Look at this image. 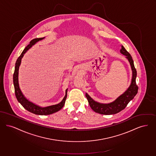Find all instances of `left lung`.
<instances>
[{
	"label": "left lung",
	"mask_w": 156,
	"mask_h": 156,
	"mask_svg": "<svg viewBox=\"0 0 156 156\" xmlns=\"http://www.w3.org/2000/svg\"><path fill=\"white\" fill-rule=\"evenodd\" d=\"M120 52L122 55H125L126 58L129 61L131 69L132 71V77L130 84L127 90L116 98L114 101L109 103H100L94 100L88 94L86 93V97L88 100V104L91 109L97 113L102 115H112L115 114L120 111L127 106L128 104L133 99L137 93L138 87L136 84V78L137 76V72L136 70L131 55L125 49L123 46H121V49Z\"/></svg>",
	"instance_id": "obj_1"
}]
</instances>
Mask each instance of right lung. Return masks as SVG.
Returning a JSON list of instances; mask_svg holds the SVG:
<instances>
[{
    "label": "right lung",
    "instance_id": "add662e5",
    "mask_svg": "<svg viewBox=\"0 0 156 156\" xmlns=\"http://www.w3.org/2000/svg\"><path fill=\"white\" fill-rule=\"evenodd\" d=\"M44 38H35L34 40L30 41V44L27 45L23 52L21 53L20 56L19 57V58L17 59L15 65V69H14V72L13 74V84L14 87V91H15V95L18 100L21 104V105L29 112L33 113L34 114L39 115H47L54 114L55 112H58V111L61 110L63 108V107L65 105V101L67 97V93H68V88L66 90L65 95L63 100L59 104L50 105L45 107H42L40 105H38L35 104H34L32 102L30 101L23 94L22 91H21L19 83V67L20 66L21 59L24 56V55L26 53L27 51L32 47L34 45H35L37 42L41 41L42 40L44 39Z\"/></svg>",
    "mask_w": 156,
    "mask_h": 156
}]
</instances>
